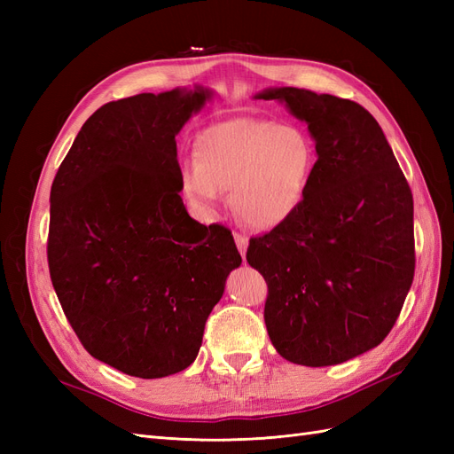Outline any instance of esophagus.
Instances as JSON below:
<instances>
[{"label": "esophagus", "mask_w": 454, "mask_h": 454, "mask_svg": "<svg viewBox=\"0 0 454 454\" xmlns=\"http://www.w3.org/2000/svg\"><path fill=\"white\" fill-rule=\"evenodd\" d=\"M235 240H237V248L242 257H246V248H248V239H246L242 232H235Z\"/></svg>", "instance_id": "34e87169"}]
</instances>
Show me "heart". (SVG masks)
<instances>
[{
	"instance_id": "obj_1",
	"label": "heart",
	"mask_w": 454,
	"mask_h": 454,
	"mask_svg": "<svg viewBox=\"0 0 454 454\" xmlns=\"http://www.w3.org/2000/svg\"><path fill=\"white\" fill-rule=\"evenodd\" d=\"M193 159L180 170L182 195L214 212L223 191L244 223L259 231L284 225L305 202L316 168L310 136L294 125L237 117L206 127Z\"/></svg>"
}]
</instances>
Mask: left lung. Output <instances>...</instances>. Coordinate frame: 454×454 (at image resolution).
Listing matches in <instances>:
<instances>
[{"instance_id": "8db88e82", "label": "left lung", "mask_w": 454, "mask_h": 454, "mask_svg": "<svg viewBox=\"0 0 454 454\" xmlns=\"http://www.w3.org/2000/svg\"><path fill=\"white\" fill-rule=\"evenodd\" d=\"M282 100L316 140L301 208L246 259L267 282L265 325L282 358L324 367L384 340L415 277L413 193L375 117L352 100L282 87Z\"/></svg>"}]
</instances>
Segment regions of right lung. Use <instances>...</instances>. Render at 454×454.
Returning <instances> with one entry per match:
<instances>
[{"mask_svg":"<svg viewBox=\"0 0 454 454\" xmlns=\"http://www.w3.org/2000/svg\"><path fill=\"white\" fill-rule=\"evenodd\" d=\"M208 92L107 102L85 121L51 187L52 287L85 350L160 379L195 362L204 325L242 263L231 231L180 197L176 134Z\"/></svg>","mask_w":454,"mask_h":454,"instance_id":"right-lung-1","label":"right lung"}]
</instances>
